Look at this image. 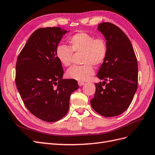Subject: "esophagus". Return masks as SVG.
<instances>
[{
    "label": "esophagus",
    "instance_id": "esophagus-1",
    "mask_svg": "<svg viewBox=\"0 0 155 155\" xmlns=\"http://www.w3.org/2000/svg\"><path fill=\"white\" fill-rule=\"evenodd\" d=\"M78 85H79V87H81V86L85 85V83L82 82V81H78Z\"/></svg>",
    "mask_w": 155,
    "mask_h": 155
}]
</instances>
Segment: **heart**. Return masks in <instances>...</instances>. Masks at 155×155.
<instances>
[{"instance_id": "heart-1", "label": "heart", "mask_w": 155, "mask_h": 155, "mask_svg": "<svg viewBox=\"0 0 155 155\" xmlns=\"http://www.w3.org/2000/svg\"><path fill=\"white\" fill-rule=\"evenodd\" d=\"M70 47L60 45L56 49V56L64 67L72 63L73 51L82 53L81 66H73L67 72V76L79 81H85L94 72L92 64L99 66L104 62L107 55V43L105 39L85 32L78 33L68 39Z\"/></svg>"}]
</instances>
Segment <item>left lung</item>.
<instances>
[{
	"label": "left lung",
	"mask_w": 155,
	"mask_h": 155,
	"mask_svg": "<svg viewBox=\"0 0 155 155\" xmlns=\"http://www.w3.org/2000/svg\"><path fill=\"white\" fill-rule=\"evenodd\" d=\"M97 30L105 37L108 50L97 74L104 81L95 83L96 92L91 104L98 114L113 117L123 113L133 101L138 88V63L132 44L120 28L102 22Z\"/></svg>",
	"instance_id": "obj_1"
}]
</instances>
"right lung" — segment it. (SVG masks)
<instances>
[{"instance_id":"right-lung-1","label":"right lung","mask_w":155,"mask_h":155,"mask_svg":"<svg viewBox=\"0 0 155 155\" xmlns=\"http://www.w3.org/2000/svg\"><path fill=\"white\" fill-rule=\"evenodd\" d=\"M67 30L60 27L35 30L18 56L15 83L25 106L47 122L61 119L69 109L70 97L78 88L76 80L63 79L56 49Z\"/></svg>"}]
</instances>
